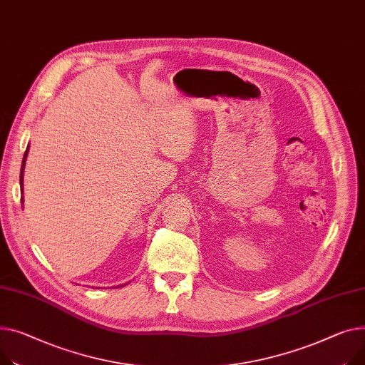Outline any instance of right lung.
I'll return each mask as SVG.
<instances>
[{"mask_svg":"<svg viewBox=\"0 0 365 365\" xmlns=\"http://www.w3.org/2000/svg\"><path fill=\"white\" fill-rule=\"evenodd\" d=\"M28 153H29V145L26 151H24V155H23V163H21V170H20V186H21V192H23V170H24V164H26V157H28ZM21 202H23V198H21ZM123 286V284H121Z\"/></svg>","mask_w":365,"mask_h":365,"instance_id":"obj_1","label":"right lung"}]
</instances>
